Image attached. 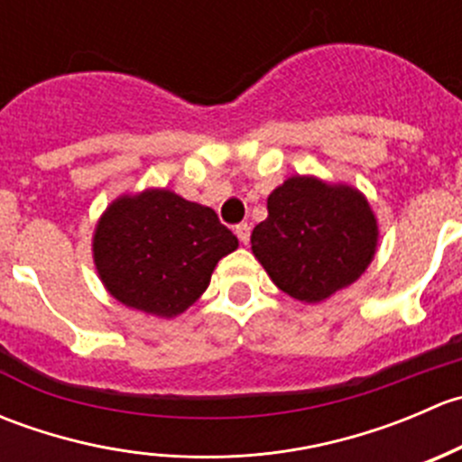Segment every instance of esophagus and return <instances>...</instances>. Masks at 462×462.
Here are the masks:
<instances>
[{
    "mask_svg": "<svg viewBox=\"0 0 462 462\" xmlns=\"http://www.w3.org/2000/svg\"><path fill=\"white\" fill-rule=\"evenodd\" d=\"M235 235L239 236L241 244H244V245L248 244V241H250V226H248V223H239V226L235 227Z\"/></svg>",
    "mask_w": 462,
    "mask_h": 462,
    "instance_id": "34e87169",
    "label": "esophagus"
}]
</instances>
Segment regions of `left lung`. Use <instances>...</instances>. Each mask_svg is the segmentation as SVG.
<instances>
[{
  "label": "left lung",
  "instance_id": "obj_1",
  "mask_svg": "<svg viewBox=\"0 0 462 462\" xmlns=\"http://www.w3.org/2000/svg\"><path fill=\"white\" fill-rule=\"evenodd\" d=\"M250 241L274 286L300 301H321L365 273L377 223L357 189L292 176L268 197V218Z\"/></svg>",
  "mask_w": 462,
  "mask_h": 462
}]
</instances>
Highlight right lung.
I'll return each mask as SVG.
<instances>
[{"instance_id": "1", "label": "right lung", "mask_w": 462, "mask_h": 462, "mask_svg": "<svg viewBox=\"0 0 462 462\" xmlns=\"http://www.w3.org/2000/svg\"><path fill=\"white\" fill-rule=\"evenodd\" d=\"M236 245L212 208L149 189L111 203L97 223L93 257L116 300L174 318L201 297L214 265Z\"/></svg>"}]
</instances>
